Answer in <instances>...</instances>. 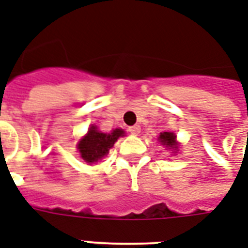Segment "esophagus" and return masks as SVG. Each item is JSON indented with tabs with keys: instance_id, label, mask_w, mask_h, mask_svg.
<instances>
[{
	"instance_id": "obj_1",
	"label": "esophagus",
	"mask_w": 248,
	"mask_h": 248,
	"mask_svg": "<svg viewBox=\"0 0 248 248\" xmlns=\"http://www.w3.org/2000/svg\"><path fill=\"white\" fill-rule=\"evenodd\" d=\"M128 131L131 132L132 135H138V134L140 132V126H138V124H135V126H131V127H128Z\"/></svg>"
}]
</instances>
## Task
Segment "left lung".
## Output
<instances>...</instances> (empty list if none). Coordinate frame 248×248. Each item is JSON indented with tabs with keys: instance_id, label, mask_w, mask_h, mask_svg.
I'll return each instance as SVG.
<instances>
[{
	"instance_id": "1",
	"label": "left lung",
	"mask_w": 248,
	"mask_h": 248,
	"mask_svg": "<svg viewBox=\"0 0 248 248\" xmlns=\"http://www.w3.org/2000/svg\"><path fill=\"white\" fill-rule=\"evenodd\" d=\"M158 140L162 145H165L170 149H177L178 145H177V141H175V137L173 132H161L160 137H158Z\"/></svg>"
}]
</instances>
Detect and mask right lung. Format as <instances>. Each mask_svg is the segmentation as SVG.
<instances>
[{"instance_id":"1","label":"right lung","mask_w":248,"mask_h":248,"mask_svg":"<svg viewBox=\"0 0 248 248\" xmlns=\"http://www.w3.org/2000/svg\"><path fill=\"white\" fill-rule=\"evenodd\" d=\"M124 132L121 128L113 130L110 134H105L97 130L96 126L88 130V134L79 141L78 149L80 152V156L86 162H96L108 155L109 149L113 147L117 139L122 137Z\"/></svg>"}]
</instances>
